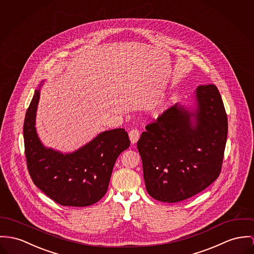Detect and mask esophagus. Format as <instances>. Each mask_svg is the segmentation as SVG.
<instances>
[{"label": "esophagus", "mask_w": 254, "mask_h": 254, "mask_svg": "<svg viewBox=\"0 0 254 254\" xmlns=\"http://www.w3.org/2000/svg\"><path fill=\"white\" fill-rule=\"evenodd\" d=\"M128 136H129L131 144H135L138 141V139H139V136H140V132L136 128H133L128 132Z\"/></svg>", "instance_id": "esophagus-1"}]
</instances>
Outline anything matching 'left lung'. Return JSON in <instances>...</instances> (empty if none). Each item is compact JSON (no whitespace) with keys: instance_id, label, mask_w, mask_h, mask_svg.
<instances>
[{"instance_id":"1","label":"left lung","mask_w":254,"mask_h":254,"mask_svg":"<svg viewBox=\"0 0 254 254\" xmlns=\"http://www.w3.org/2000/svg\"><path fill=\"white\" fill-rule=\"evenodd\" d=\"M196 107L176 103L146 126L137 142L146 190L154 199L176 203L213 184L220 174L228 123L215 85L195 90Z\"/></svg>"}]
</instances>
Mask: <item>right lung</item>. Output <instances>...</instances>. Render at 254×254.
<instances>
[{
    "instance_id": "obj_1",
    "label": "right lung",
    "mask_w": 254,
    "mask_h": 254,
    "mask_svg": "<svg viewBox=\"0 0 254 254\" xmlns=\"http://www.w3.org/2000/svg\"><path fill=\"white\" fill-rule=\"evenodd\" d=\"M26 112L23 136L25 156L34 184L63 206L86 207L99 201L107 191L118 156L130 141L124 128L100 132L78 150L63 154L46 148L36 129L40 88Z\"/></svg>"
}]
</instances>
